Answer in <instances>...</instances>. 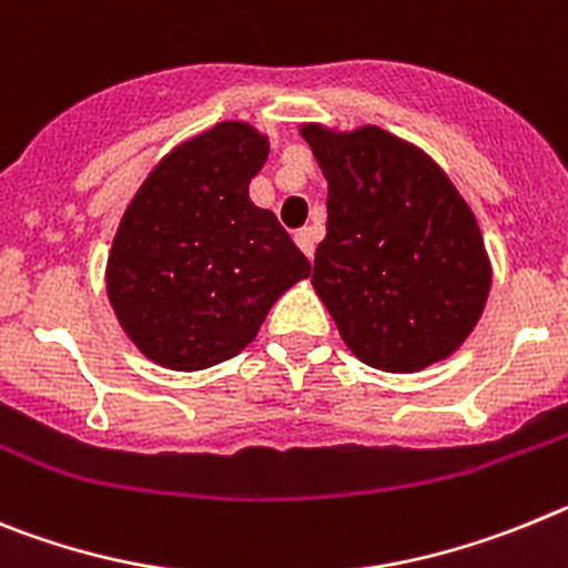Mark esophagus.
I'll return each mask as SVG.
<instances>
[{
    "mask_svg": "<svg viewBox=\"0 0 568 568\" xmlns=\"http://www.w3.org/2000/svg\"><path fill=\"white\" fill-rule=\"evenodd\" d=\"M294 240H296V246L303 248V254L305 257H314V246H316V234H314V229L311 226H305V229H296L294 232Z\"/></svg>",
    "mask_w": 568,
    "mask_h": 568,
    "instance_id": "1",
    "label": "esophagus"
}]
</instances>
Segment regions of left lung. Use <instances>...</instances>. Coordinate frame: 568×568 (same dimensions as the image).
I'll use <instances>...</instances> for the list:
<instances>
[{
  "label": "left lung",
  "instance_id": "obj_1",
  "mask_svg": "<svg viewBox=\"0 0 568 568\" xmlns=\"http://www.w3.org/2000/svg\"><path fill=\"white\" fill-rule=\"evenodd\" d=\"M303 138L328 181L311 283L345 345L390 373L447 359L493 283L473 209L433 158L379 126L305 124Z\"/></svg>",
  "mask_w": 568,
  "mask_h": 568
}]
</instances>
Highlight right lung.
I'll return each mask as SVG.
<instances>
[{
	"label": "right lung",
	"instance_id": "add662e5",
	"mask_svg": "<svg viewBox=\"0 0 568 568\" xmlns=\"http://www.w3.org/2000/svg\"><path fill=\"white\" fill-rule=\"evenodd\" d=\"M268 141L223 121L175 146L126 206L106 294L141 354L203 371L257 336L277 296L311 274L274 212L248 201Z\"/></svg>",
	"mask_w": 568,
	"mask_h": 568
}]
</instances>
